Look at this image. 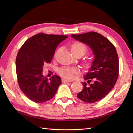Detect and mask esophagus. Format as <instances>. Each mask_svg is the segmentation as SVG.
Masks as SVG:
<instances>
[{"mask_svg":"<svg viewBox=\"0 0 133 133\" xmlns=\"http://www.w3.org/2000/svg\"><path fill=\"white\" fill-rule=\"evenodd\" d=\"M62 83H66V82H71V81H69V80L65 79H62Z\"/></svg>","mask_w":133,"mask_h":133,"instance_id":"obj_1","label":"esophagus"}]
</instances>
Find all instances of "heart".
<instances>
[{"mask_svg": "<svg viewBox=\"0 0 133 133\" xmlns=\"http://www.w3.org/2000/svg\"><path fill=\"white\" fill-rule=\"evenodd\" d=\"M71 51L73 55L81 54L82 56L87 52V48L86 46L80 42H75L71 46ZM93 62L92 58H89L85 63V67L89 68L91 66ZM79 70L75 67H63L59 70V74L64 78L71 79L75 75L78 74Z\"/></svg>", "mask_w": 133, "mask_h": 133, "instance_id": "obj_1", "label": "heart"}]
</instances>
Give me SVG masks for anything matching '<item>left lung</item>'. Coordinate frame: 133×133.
<instances>
[{
    "mask_svg": "<svg viewBox=\"0 0 133 133\" xmlns=\"http://www.w3.org/2000/svg\"><path fill=\"white\" fill-rule=\"evenodd\" d=\"M72 37L91 48L94 59L84 77L83 90L77 97L84 102L93 103L109 93L117 82L119 59L115 47L109 39L96 32L71 35Z\"/></svg>",
    "mask_w": 133,
    "mask_h": 133,
    "instance_id": "1",
    "label": "left lung"
}]
</instances>
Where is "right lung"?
I'll use <instances>...</instances> for the list:
<instances>
[{"label":"right lung","instance_id":"obj_1","mask_svg":"<svg viewBox=\"0 0 133 133\" xmlns=\"http://www.w3.org/2000/svg\"><path fill=\"white\" fill-rule=\"evenodd\" d=\"M68 36L39 33L28 39L16 59V70L20 89L30 100L43 103L51 99L62 83L54 75L50 80L42 75L43 66L50 63L58 45Z\"/></svg>","mask_w":133,"mask_h":133}]
</instances>
